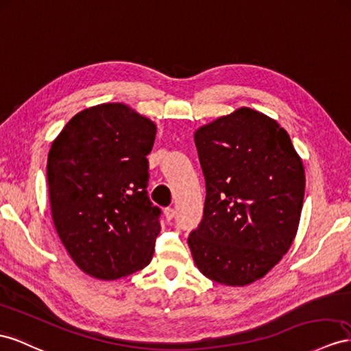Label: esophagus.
<instances>
[{
	"instance_id": "esophagus-1",
	"label": "esophagus",
	"mask_w": 351,
	"mask_h": 351,
	"mask_svg": "<svg viewBox=\"0 0 351 351\" xmlns=\"http://www.w3.org/2000/svg\"><path fill=\"white\" fill-rule=\"evenodd\" d=\"M175 215H176V212H175V209H173V208H167V209H165V217H166V221H172V219L175 218Z\"/></svg>"
}]
</instances>
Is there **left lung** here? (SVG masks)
<instances>
[{"label":"left lung","mask_w":351,"mask_h":351,"mask_svg":"<svg viewBox=\"0 0 351 351\" xmlns=\"http://www.w3.org/2000/svg\"><path fill=\"white\" fill-rule=\"evenodd\" d=\"M206 182L203 219L188 237L210 280L245 286L264 277L298 230L305 175L287 132L240 108L194 133Z\"/></svg>","instance_id":"8db88e82"}]
</instances>
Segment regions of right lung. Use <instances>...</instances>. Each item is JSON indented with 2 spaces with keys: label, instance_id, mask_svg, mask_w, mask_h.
<instances>
[{
  "label": "right lung",
  "instance_id": "obj_1",
  "mask_svg": "<svg viewBox=\"0 0 351 351\" xmlns=\"http://www.w3.org/2000/svg\"><path fill=\"white\" fill-rule=\"evenodd\" d=\"M156 124L123 104L78 112L47 158L51 218L84 273L115 280L147 267L160 232L151 203L148 160Z\"/></svg>",
  "mask_w": 351,
  "mask_h": 351
}]
</instances>
